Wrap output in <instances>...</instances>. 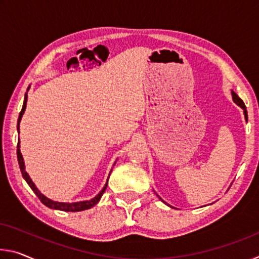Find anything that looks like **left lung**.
Returning <instances> with one entry per match:
<instances>
[{"label": "left lung", "instance_id": "left-lung-1", "mask_svg": "<svg viewBox=\"0 0 259 259\" xmlns=\"http://www.w3.org/2000/svg\"><path fill=\"white\" fill-rule=\"evenodd\" d=\"M232 98H233V102L236 104V105H238V106H240L241 108H242L243 109V114H244V119H245V121H248V113H247V109H245V105H244V103L242 102V99H241L240 97H239V96L238 95H236L235 93H234V91H232ZM157 195V194H156ZM157 198H159L161 201H162V202H163V203H165L164 202V201L163 200H162L161 198H160V196L159 195H157ZM166 205H169V207L170 208H174V207H171V205H170V204H168V203H165Z\"/></svg>", "mask_w": 259, "mask_h": 259}]
</instances>
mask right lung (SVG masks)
<instances>
[{
  "label": "right lung",
  "instance_id": "right-lung-1",
  "mask_svg": "<svg viewBox=\"0 0 259 259\" xmlns=\"http://www.w3.org/2000/svg\"><path fill=\"white\" fill-rule=\"evenodd\" d=\"M30 85L27 88V93L29 90ZM27 93L25 94V98H24V104H23V108H21V111L19 113V117H18V122H17V130H18V134H19V124H20V121H21V117H23L24 113H25V109H26V104H27ZM19 140V139H18ZM19 142H18V145H17V157H18V163H19V166H20V171H21V175H23L24 179L26 181V183L28 184V186L32 188V191L36 194V196L38 199H40L41 202L47 205L48 208L50 209H56V210H61V211H71V212H76V211H82V210H87V209H90L93 208L94 205L97 204L99 202L100 198H102L105 190H106L107 187V184H108V178L109 176H111V172L112 170L109 171L108 174V177H107V181H106V184H105L104 187L102 188V191H100L97 195L95 196V198H93L91 200H87V201H78V202H58V201H54L51 200L49 198H47V196L45 194H42V193L38 191V188L36 187V185L33 183L32 179H30L29 175L27 174V171L25 170V162H24V157L23 155H21L20 153V145H19ZM116 163V161L114 162V164ZM113 164V165H114Z\"/></svg>",
  "mask_w": 259,
  "mask_h": 259
}]
</instances>
